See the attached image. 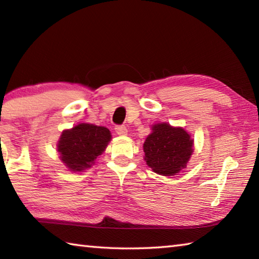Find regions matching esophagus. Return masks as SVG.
I'll return each instance as SVG.
<instances>
[{"instance_id": "1", "label": "esophagus", "mask_w": 259, "mask_h": 259, "mask_svg": "<svg viewBox=\"0 0 259 259\" xmlns=\"http://www.w3.org/2000/svg\"><path fill=\"white\" fill-rule=\"evenodd\" d=\"M115 131H116V134L120 136H125L126 134H128V129L125 128V125H116Z\"/></svg>"}]
</instances>
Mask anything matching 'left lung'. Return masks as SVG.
<instances>
[{"mask_svg":"<svg viewBox=\"0 0 259 259\" xmlns=\"http://www.w3.org/2000/svg\"><path fill=\"white\" fill-rule=\"evenodd\" d=\"M153 133L144 143L145 160L152 170L162 176L176 175L190 160L193 139L183 128L170 124L153 125Z\"/></svg>","mask_w":259,"mask_h":259,"instance_id":"8db88e82","label":"left lung"}]
</instances>
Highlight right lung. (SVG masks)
Listing matches in <instances>:
<instances>
[{
    "mask_svg": "<svg viewBox=\"0 0 259 259\" xmlns=\"http://www.w3.org/2000/svg\"><path fill=\"white\" fill-rule=\"evenodd\" d=\"M111 133L105 126L81 123L65 130L58 143L61 161L73 171L90 168L105 151Z\"/></svg>",
    "mask_w": 259,
    "mask_h": 259,
    "instance_id": "obj_1",
    "label": "right lung"
}]
</instances>
